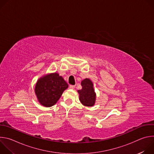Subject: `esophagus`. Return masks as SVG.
Masks as SVG:
<instances>
[{
	"label": "esophagus",
	"instance_id": "1",
	"mask_svg": "<svg viewBox=\"0 0 154 154\" xmlns=\"http://www.w3.org/2000/svg\"><path fill=\"white\" fill-rule=\"evenodd\" d=\"M69 88L70 89H74L75 88V85H69Z\"/></svg>",
	"mask_w": 154,
	"mask_h": 154
}]
</instances>
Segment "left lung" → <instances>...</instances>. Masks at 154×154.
I'll return each instance as SVG.
<instances>
[{"instance_id": "8db88e82", "label": "left lung", "mask_w": 154, "mask_h": 154, "mask_svg": "<svg viewBox=\"0 0 154 154\" xmlns=\"http://www.w3.org/2000/svg\"><path fill=\"white\" fill-rule=\"evenodd\" d=\"M82 88L77 91L81 103L85 106H93L96 99L93 83L90 79H85L81 82Z\"/></svg>"}]
</instances>
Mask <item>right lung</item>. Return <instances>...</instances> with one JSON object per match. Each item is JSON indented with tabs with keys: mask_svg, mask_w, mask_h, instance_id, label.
I'll list each match as a JSON object with an SVG mask.
<instances>
[{
	"mask_svg": "<svg viewBox=\"0 0 154 154\" xmlns=\"http://www.w3.org/2000/svg\"><path fill=\"white\" fill-rule=\"evenodd\" d=\"M68 85L57 72L41 77L36 82L35 93L39 103L45 107L54 105Z\"/></svg>",
	"mask_w": 154,
	"mask_h": 154,
	"instance_id": "obj_1",
	"label": "right lung"
}]
</instances>
